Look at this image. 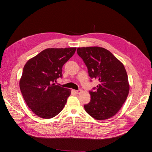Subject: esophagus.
Wrapping results in <instances>:
<instances>
[{
	"instance_id": "esophagus-1",
	"label": "esophagus",
	"mask_w": 152,
	"mask_h": 152,
	"mask_svg": "<svg viewBox=\"0 0 152 152\" xmlns=\"http://www.w3.org/2000/svg\"><path fill=\"white\" fill-rule=\"evenodd\" d=\"M81 91H82L80 89H79V90H73V92H74L75 94H80L81 93Z\"/></svg>"
}]
</instances>
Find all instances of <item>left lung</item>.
Listing matches in <instances>:
<instances>
[{"label": "left lung", "instance_id": "8db88e82", "mask_svg": "<svg viewBox=\"0 0 152 152\" xmlns=\"http://www.w3.org/2000/svg\"><path fill=\"white\" fill-rule=\"evenodd\" d=\"M77 51L87 67L90 77L99 82L96 90L89 92L90 102L84 106L86 112L96 120L112 117L122 108L129 92L123 63L103 48H79Z\"/></svg>", "mask_w": 152, "mask_h": 152}]
</instances>
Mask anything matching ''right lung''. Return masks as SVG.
<instances>
[{
    "label": "right lung",
    "instance_id": "1",
    "mask_svg": "<svg viewBox=\"0 0 152 152\" xmlns=\"http://www.w3.org/2000/svg\"><path fill=\"white\" fill-rule=\"evenodd\" d=\"M76 49H44L24 66L20 80V90L26 104L39 117L51 118L65 107L71 91L54 82L62 77V67Z\"/></svg>",
    "mask_w": 152,
    "mask_h": 152
}]
</instances>
